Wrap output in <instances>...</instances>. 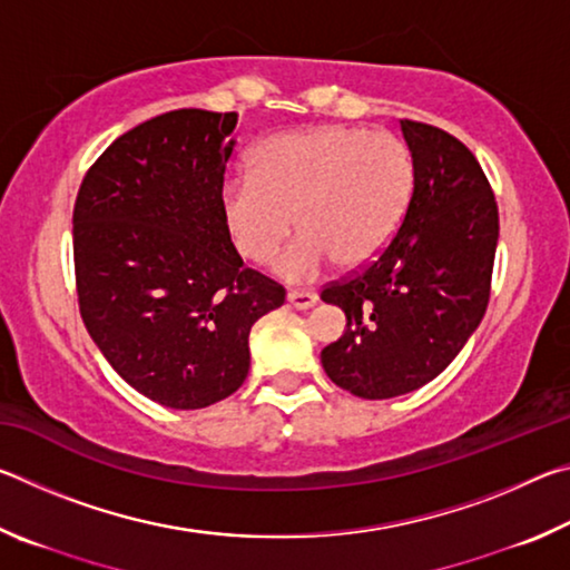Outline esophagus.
Masks as SVG:
<instances>
[{
  "label": "esophagus",
  "mask_w": 570,
  "mask_h": 570,
  "mask_svg": "<svg viewBox=\"0 0 570 570\" xmlns=\"http://www.w3.org/2000/svg\"><path fill=\"white\" fill-rule=\"evenodd\" d=\"M286 298L294 308H312L316 302H320V296L314 292H298V288H292V292L286 294Z\"/></svg>",
  "instance_id": "34e87169"
}]
</instances>
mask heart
<instances>
[{"label":"heart","instance_id":"heart-1","mask_svg":"<svg viewBox=\"0 0 570 570\" xmlns=\"http://www.w3.org/2000/svg\"><path fill=\"white\" fill-rule=\"evenodd\" d=\"M248 163L250 176L220 186L226 234L240 258L264 264L296 224L302 236L276 262L292 282H306L330 262H372L397 234L414 193L407 142L354 125L274 135Z\"/></svg>","mask_w":570,"mask_h":570}]
</instances>
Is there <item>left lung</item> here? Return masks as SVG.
Wrapping results in <instances>:
<instances>
[{
	"instance_id": "obj_1",
	"label": "left lung",
	"mask_w": 570,
	"mask_h": 570,
	"mask_svg": "<svg viewBox=\"0 0 570 570\" xmlns=\"http://www.w3.org/2000/svg\"><path fill=\"white\" fill-rule=\"evenodd\" d=\"M414 193L397 234L322 298L346 330L322 350L324 372L364 400H390L435 380L488 308L498 204L475 156L435 125L400 120Z\"/></svg>"
}]
</instances>
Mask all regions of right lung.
Returning a JSON list of instances; mask_svg holds the SVG:
<instances>
[{"label":"right lung","instance_id":"right-lung-1","mask_svg":"<svg viewBox=\"0 0 570 570\" xmlns=\"http://www.w3.org/2000/svg\"><path fill=\"white\" fill-rule=\"evenodd\" d=\"M236 120L183 108L140 122L92 163L75 200L82 322L112 370L163 407L234 394L250 326L286 298L244 266L220 218Z\"/></svg>","mask_w":570,"mask_h":570}]
</instances>
